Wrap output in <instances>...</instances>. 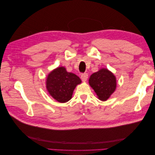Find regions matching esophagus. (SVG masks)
I'll list each match as a JSON object with an SVG mask.
<instances>
[{
    "label": "esophagus",
    "instance_id": "1",
    "mask_svg": "<svg viewBox=\"0 0 155 155\" xmlns=\"http://www.w3.org/2000/svg\"><path fill=\"white\" fill-rule=\"evenodd\" d=\"M81 78L83 81H86L88 78V74L87 73H84L81 75Z\"/></svg>",
    "mask_w": 155,
    "mask_h": 155
}]
</instances>
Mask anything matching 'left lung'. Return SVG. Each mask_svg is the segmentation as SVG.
<instances>
[{
	"label": "left lung",
	"mask_w": 155,
	"mask_h": 155,
	"mask_svg": "<svg viewBox=\"0 0 155 155\" xmlns=\"http://www.w3.org/2000/svg\"><path fill=\"white\" fill-rule=\"evenodd\" d=\"M88 83L96 93L98 99L101 101L109 99L116 88V77L107 68H101L92 74Z\"/></svg>",
	"instance_id": "obj_1"
}]
</instances>
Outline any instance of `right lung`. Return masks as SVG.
I'll list each match as a JSON object with an SVG mask.
<instances>
[{"label": "right lung", "instance_id": "add662e5", "mask_svg": "<svg viewBox=\"0 0 155 155\" xmlns=\"http://www.w3.org/2000/svg\"><path fill=\"white\" fill-rule=\"evenodd\" d=\"M81 80L76 74L68 72L63 67L54 69L46 78V89L54 99L60 103L68 101L72 98L76 87Z\"/></svg>", "mask_w": 155, "mask_h": 155}]
</instances>
